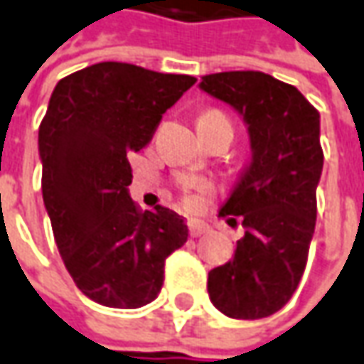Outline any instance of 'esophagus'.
I'll list each match as a JSON object with an SVG mask.
<instances>
[{"label": "esophagus", "mask_w": 364, "mask_h": 364, "mask_svg": "<svg viewBox=\"0 0 364 364\" xmlns=\"http://www.w3.org/2000/svg\"><path fill=\"white\" fill-rule=\"evenodd\" d=\"M207 232V228L203 223H199V221H191L189 223V235L191 237H199V235H203Z\"/></svg>", "instance_id": "1"}]
</instances>
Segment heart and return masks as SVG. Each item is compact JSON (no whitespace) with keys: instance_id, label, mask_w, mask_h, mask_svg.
I'll return each mask as SVG.
<instances>
[{"instance_id":"b5f03b06","label":"heart","mask_w":364,"mask_h":364,"mask_svg":"<svg viewBox=\"0 0 364 364\" xmlns=\"http://www.w3.org/2000/svg\"><path fill=\"white\" fill-rule=\"evenodd\" d=\"M218 114H221V112H218V110H207V112H203V114H201L197 120L209 119V117H218ZM203 199H205V191L187 193L185 197H183V205H185V209H189V211H197L199 207L203 205Z\"/></svg>"}]
</instances>
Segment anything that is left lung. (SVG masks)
Segmentation results:
<instances>
[{
    "instance_id": "left-lung-1",
    "label": "left lung",
    "mask_w": 364,
    "mask_h": 364,
    "mask_svg": "<svg viewBox=\"0 0 364 364\" xmlns=\"http://www.w3.org/2000/svg\"><path fill=\"white\" fill-rule=\"evenodd\" d=\"M199 88L244 117L252 146L247 169L220 209L245 233L233 259L209 272L207 292L230 318H266L286 306L306 268L324 163L320 114L298 88L264 72L207 74Z\"/></svg>"
}]
</instances>
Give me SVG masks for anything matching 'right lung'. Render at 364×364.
I'll use <instances>...</instances> for the list:
<instances>
[{"mask_svg":"<svg viewBox=\"0 0 364 364\" xmlns=\"http://www.w3.org/2000/svg\"><path fill=\"white\" fill-rule=\"evenodd\" d=\"M197 78L124 62H100L58 82L38 144L42 195L64 266L82 294L108 308L153 302L165 259L189 230L129 195V155L151 143L159 122Z\"/></svg>","mask_w":364,"mask_h":364,"instance_id":"1","label":"right lung"}]
</instances>
